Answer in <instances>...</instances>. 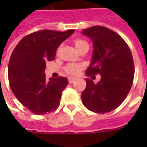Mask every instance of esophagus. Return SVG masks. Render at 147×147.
Wrapping results in <instances>:
<instances>
[{"mask_svg":"<svg viewBox=\"0 0 147 147\" xmlns=\"http://www.w3.org/2000/svg\"><path fill=\"white\" fill-rule=\"evenodd\" d=\"M75 80H76L75 78H72V77H68V82H69V83H72Z\"/></svg>","mask_w":147,"mask_h":147,"instance_id":"esophagus-1","label":"esophagus"}]
</instances>
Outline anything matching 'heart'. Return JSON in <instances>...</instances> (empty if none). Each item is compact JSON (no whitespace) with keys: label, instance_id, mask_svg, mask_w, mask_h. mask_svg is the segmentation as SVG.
Masks as SVG:
<instances>
[{"label":"heart","instance_id":"1","mask_svg":"<svg viewBox=\"0 0 147 147\" xmlns=\"http://www.w3.org/2000/svg\"><path fill=\"white\" fill-rule=\"evenodd\" d=\"M75 45L76 47L78 49H80V47H82L83 45H88L87 42L86 41H84L83 39L81 38H77L75 40ZM83 68V65L82 64H77V63H71V64H67L65 67H64V71H66V73L71 76H77L79 75L80 72L82 71Z\"/></svg>","mask_w":147,"mask_h":147}]
</instances>
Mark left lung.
<instances>
[{
  "mask_svg": "<svg viewBox=\"0 0 147 147\" xmlns=\"http://www.w3.org/2000/svg\"><path fill=\"white\" fill-rule=\"evenodd\" d=\"M82 34L92 39L94 44L92 61L86 75L102 76L98 83L86 79L82 101L92 112L109 113L123 102L131 88L135 74L131 52L126 42L107 27L94 26L84 29Z\"/></svg>",
  "mask_w": 147,
  "mask_h": 147,
  "instance_id": "1",
  "label": "left lung"
}]
</instances>
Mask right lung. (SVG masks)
Segmentation results:
<instances>
[{"label":"right lung","mask_w":147,"mask_h":147,"mask_svg":"<svg viewBox=\"0 0 147 147\" xmlns=\"http://www.w3.org/2000/svg\"><path fill=\"white\" fill-rule=\"evenodd\" d=\"M74 31H35L21 39L11 53L8 63L11 91L33 113H50L60 105L61 94L68 80L62 76L46 80L45 63L54 60L58 46Z\"/></svg>","instance_id":"right-lung-1"}]
</instances>
